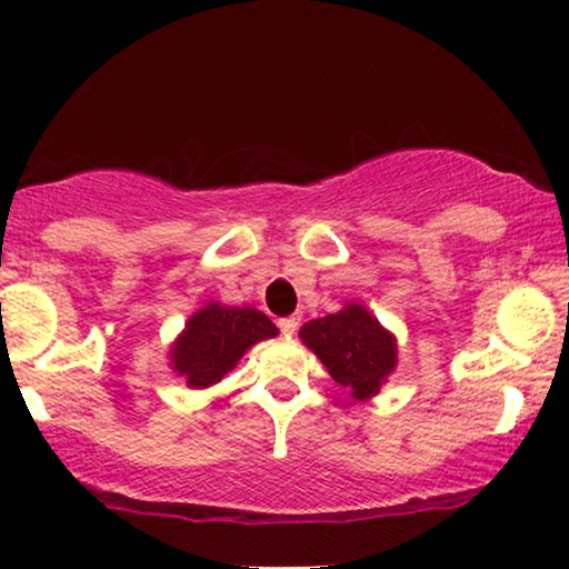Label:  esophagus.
<instances>
[{
    "mask_svg": "<svg viewBox=\"0 0 569 569\" xmlns=\"http://www.w3.org/2000/svg\"><path fill=\"white\" fill-rule=\"evenodd\" d=\"M278 326H280V331H283V335H293V331H297V326H299V318H280Z\"/></svg>",
    "mask_w": 569,
    "mask_h": 569,
    "instance_id": "34e87169",
    "label": "esophagus"
}]
</instances>
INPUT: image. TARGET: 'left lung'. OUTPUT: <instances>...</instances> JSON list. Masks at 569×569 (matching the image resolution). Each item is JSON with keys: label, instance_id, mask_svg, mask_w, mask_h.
Here are the masks:
<instances>
[{"label": "left lung", "instance_id": "1", "mask_svg": "<svg viewBox=\"0 0 569 569\" xmlns=\"http://www.w3.org/2000/svg\"><path fill=\"white\" fill-rule=\"evenodd\" d=\"M299 337L321 358L335 382L348 388L358 401L380 393L382 382L396 369V337L363 305L350 302L345 310L305 323Z\"/></svg>", "mask_w": 569, "mask_h": 569}]
</instances>
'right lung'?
<instances>
[{"label":"right lung","mask_w":569,"mask_h":569,"mask_svg":"<svg viewBox=\"0 0 569 569\" xmlns=\"http://www.w3.org/2000/svg\"><path fill=\"white\" fill-rule=\"evenodd\" d=\"M276 335V323L253 307L208 302L173 342L171 367L189 388H208L232 371L251 345Z\"/></svg>","instance_id":"add662e5"}]
</instances>
